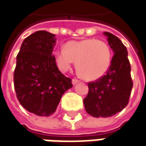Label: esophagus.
Instances as JSON below:
<instances>
[{"mask_svg": "<svg viewBox=\"0 0 146 146\" xmlns=\"http://www.w3.org/2000/svg\"><path fill=\"white\" fill-rule=\"evenodd\" d=\"M72 82H73V85H75L76 83L79 82V80H78V79H77V78H73V80H72Z\"/></svg>", "mask_w": 146, "mask_h": 146, "instance_id": "obj_1", "label": "esophagus"}]
</instances>
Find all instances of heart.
Segmentation results:
<instances>
[{
	"label": "heart",
	"mask_w": 146,
	"mask_h": 146,
	"mask_svg": "<svg viewBox=\"0 0 146 146\" xmlns=\"http://www.w3.org/2000/svg\"><path fill=\"white\" fill-rule=\"evenodd\" d=\"M58 68L68 72L73 63L78 73L87 80H96L105 75L112 60V52L107 42L96 39L72 40L64 48L54 52Z\"/></svg>",
	"instance_id": "heart-1"
}]
</instances>
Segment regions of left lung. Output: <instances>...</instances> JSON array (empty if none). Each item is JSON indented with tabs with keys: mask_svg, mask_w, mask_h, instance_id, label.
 Masks as SVG:
<instances>
[{
	"mask_svg": "<svg viewBox=\"0 0 146 146\" xmlns=\"http://www.w3.org/2000/svg\"><path fill=\"white\" fill-rule=\"evenodd\" d=\"M114 55L105 75L88 82V93L83 99L86 111L94 117H109L127 106L133 82L127 49L114 35L106 32Z\"/></svg>",
	"mask_w": 146,
	"mask_h": 146,
	"instance_id": "8db88e82",
	"label": "left lung"
}]
</instances>
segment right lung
<instances>
[{
	"label": "right lung",
	"instance_id": "right-lung-1",
	"mask_svg": "<svg viewBox=\"0 0 146 146\" xmlns=\"http://www.w3.org/2000/svg\"><path fill=\"white\" fill-rule=\"evenodd\" d=\"M55 35L36 31L24 39L16 56L14 86L22 107L37 116H49L63 94L73 87L61 73L53 55Z\"/></svg>",
	"mask_w": 146,
	"mask_h": 146
}]
</instances>
